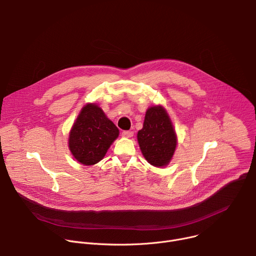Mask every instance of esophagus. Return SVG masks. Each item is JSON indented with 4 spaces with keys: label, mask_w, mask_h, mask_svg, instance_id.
<instances>
[{
    "label": "esophagus",
    "mask_w": 256,
    "mask_h": 256,
    "mask_svg": "<svg viewBox=\"0 0 256 256\" xmlns=\"http://www.w3.org/2000/svg\"><path fill=\"white\" fill-rule=\"evenodd\" d=\"M122 136H124V138H132V136H134V132H130V130H126V132H122Z\"/></svg>",
    "instance_id": "esophagus-1"
}]
</instances>
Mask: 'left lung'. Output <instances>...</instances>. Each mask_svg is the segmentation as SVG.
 <instances>
[{
	"mask_svg": "<svg viewBox=\"0 0 256 256\" xmlns=\"http://www.w3.org/2000/svg\"><path fill=\"white\" fill-rule=\"evenodd\" d=\"M138 142L144 158L155 167L167 166L176 150L177 134L162 105H153L146 112Z\"/></svg>",
	"mask_w": 256,
	"mask_h": 256,
	"instance_id": "1",
	"label": "left lung"
}]
</instances>
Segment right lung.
<instances>
[{
	"label": "right lung",
	"instance_id": "right-lung-1",
	"mask_svg": "<svg viewBox=\"0 0 256 256\" xmlns=\"http://www.w3.org/2000/svg\"><path fill=\"white\" fill-rule=\"evenodd\" d=\"M120 130L96 103L81 109L68 132V149L81 164L91 166L101 161Z\"/></svg>",
	"mask_w": 256,
	"mask_h": 256
}]
</instances>
